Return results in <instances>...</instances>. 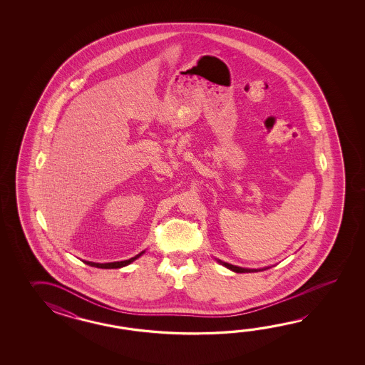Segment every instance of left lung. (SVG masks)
Instances as JSON below:
<instances>
[{
	"mask_svg": "<svg viewBox=\"0 0 365 365\" xmlns=\"http://www.w3.org/2000/svg\"><path fill=\"white\" fill-rule=\"evenodd\" d=\"M217 262L223 264L227 269H230V270H232V272H261V270H267V269H269V267H264V269H244V267H239V266H235V264H227V262L219 261V259H217Z\"/></svg>",
	"mask_w": 365,
	"mask_h": 365,
	"instance_id": "1",
	"label": "left lung"
}]
</instances>
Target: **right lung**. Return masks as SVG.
<instances>
[{
    "label": "right lung",
    "instance_id": "add662e5",
    "mask_svg": "<svg viewBox=\"0 0 365 365\" xmlns=\"http://www.w3.org/2000/svg\"><path fill=\"white\" fill-rule=\"evenodd\" d=\"M145 253V250L143 252H140V255H137L135 257H132L130 259H126V261H117V262H108V264H96V262H90V261H83L86 264H90V266H93V267H99V269H120V267H124V266H128L129 264H132L133 261H135L137 258H140L142 255Z\"/></svg>",
    "mask_w": 365,
    "mask_h": 365
}]
</instances>
